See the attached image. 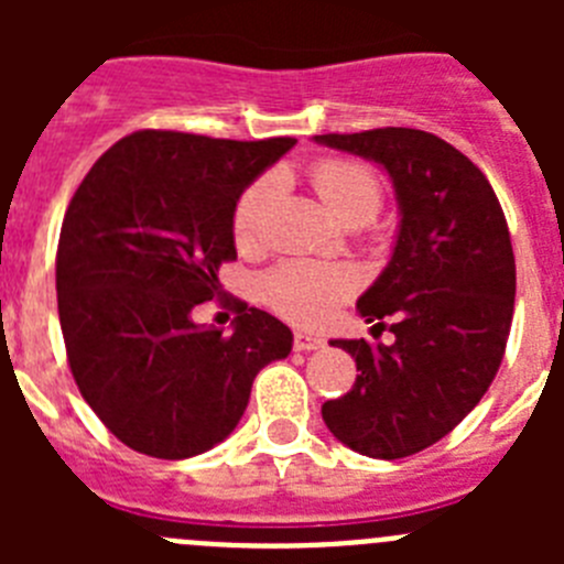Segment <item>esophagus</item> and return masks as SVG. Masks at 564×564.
Instances as JSON below:
<instances>
[{
	"mask_svg": "<svg viewBox=\"0 0 564 564\" xmlns=\"http://www.w3.org/2000/svg\"><path fill=\"white\" fill-rule=\"evenodd\" d=\"M293 347H296L299 352H311V350H318V347H325V338H318L305 330H296L293 333Z\"/></svg>",
	"mask_w": 564,
	"mask_h": 564,
	"instance_id": "esophagus-1",
	"label": "esophagus"
}]
</instances>
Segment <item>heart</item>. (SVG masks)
I'll return each instance as SVG.
<instances>
[{"instance_id": "b5f03b06", "label": "heart", "mask_w": 564, "mask_h": 564, "mask_svg": "<svg viewBox=\"0 0 564 564\" xmlns=\"http://www.w3.org/2000/svg\"><path fill=\"white\" fill-rule=\"evenodd\" d=\"M313 183L322 194L325 206L338 220H367L381 206V186L376 174L361 163L352 161H322L313 166ZM279 194V177L265 174L248 188L234 212V237L242 248H253L262 239L265 217ZM358 285L352 268L322 265L307 259H291L273 268L265 276V299L273 311H279L299 325H322L333 316L344 299Z\"/></svg>"}]
</instances>
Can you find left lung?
I'll list each match as a JSON object with an SVG mask.
<instances>
[{
    "label": "left lung",
    "mask_w": 564,
    "mask_h": 564,
    "mask_svg": "<svg viewBox=\"0 0 564 564\" xmlns=\"http://www.w3.org/2000/svg\"><path fill=\"white\" fill-rule=\"evenodd\" d=\"M390 174L398 203L392 257L358 296L370 330L392 318V344L333 338L356 358V383L322 406L352 452L398 460L449 435L495 381L514 316L517 268L486 174L421 129L316 134Z\"/></svg>",
    "instance_id": "8db88e82"
}]
</instances>
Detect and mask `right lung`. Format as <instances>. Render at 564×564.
Wrapping results in <instances>:
<instances>
[{"label":"right lung","instance_id":"right-lung-1","mask_svg":"<svg viewBox=\"0 0 564 564\" xmlns=\"http://www.w3.org/2000/svg\"><path fill=\"white\" fill-rule=\"evenodd\" d=\"M293 147L134 132L69 200L56 257L69 370L129 449L161 460L214 449L237 430L257 372L291 352V327L271 313L242 307L231 336L192 313L220 296L242 192Z\"/></svg>","mask_w":564,"mask_h":564}]
</instances>
